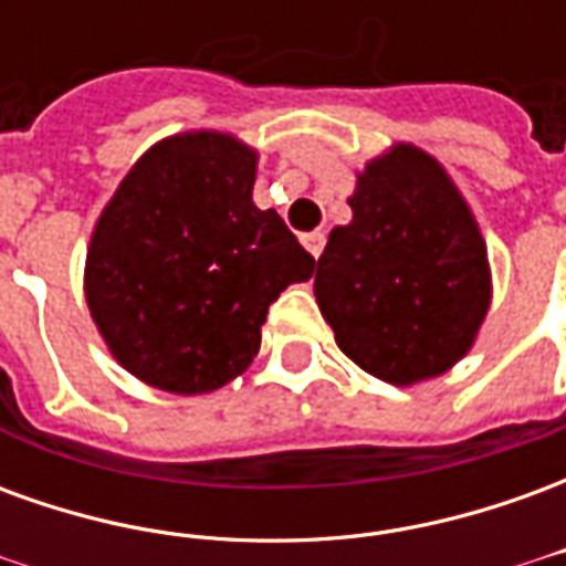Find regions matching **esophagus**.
<instances>
[{
  "mask_svg": "<svg viewBox=\"0 0 566 566\" xmlns=\"http://www.w3.org/2000/svg\"><path fill=\"white\" fill-rule=\"evenodd\" d=\"M300 242L306 245V251L312 258H318L321 251H324V233H303L300 235Z\"/></svg>",
  "mask_w": 566,
  "mask_h": 566,
  "instance_id": "obj_1",
  "label": "esophagus"
}]
</instances>
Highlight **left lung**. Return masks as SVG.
<instances>
[{
    "label": "left lung",
    "mask_w": 566,
    "mask_h": 566,
    "mask_svg": "<svg viewBox=\"0 0 566 566\" xmlns=\"http://www.w3.org/2000/svg\"><path fill=\"white\" fill-rule=\"evenodd\" d=\"M352 223L318 258L315 296L336 345L391 385L442 376L491 306L485 239L446 169L416 145L367 163Z\"/></svg>",
    "instance_id": "left-lung-1"
}]
</instances>
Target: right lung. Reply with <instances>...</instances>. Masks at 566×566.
<instances>
[{"mask_svg": "<svg viewBox=\"0 0 566 566\" xmlns=\"http://www.w3.org/2000/svg\"><path fill=\"white\" fill-rule=\"evenodd\" d=\"M258 154L227 133L145 150L105 206L84 266L117 364L169 394H209L254 360L266 312L315 258L251 199Z\"/></svg>", "mask_w": 566, "mask_h": 566, "instance_id": "right-lung-1", "label": "right lung"}]
</instances>
